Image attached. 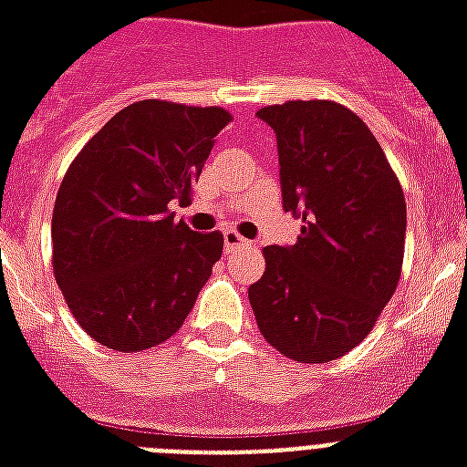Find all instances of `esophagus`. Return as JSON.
<instances>
[{
    "label": "esophagus",
    "mask_w": 467,
    "mask_h": 467,
    "mask_svg": "<svg viewBox=\"0 0 467 467\" xmlns=\"http://www.w3.org/2000/svg\"><path fill=\"white\" fill-rule=\"evenodd\" d=\"M223 237H225V254H234V252H240V249H247L252 247L249 244V240H244L237 230H225L223 233Z\"/></svg>",
    "instance_id": "obj_1"
}]
</instances>
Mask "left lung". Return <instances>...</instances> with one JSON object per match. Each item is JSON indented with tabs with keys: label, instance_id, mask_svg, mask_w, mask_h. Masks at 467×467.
I'll return each instance as SVG.
<instances>
[{
	"label": "left lung",
	"instance_id": "left-lung-1",
	"mask_svg": "<svg viewBox=\"0 0 467 467\" xmlns=\"http://www.w3.org/2000/svg\"><path fill=\"white\" fill-rule=\"evenodd\" d=\"M278 140L284 208L303 218L293 247H264L249 285L264 339L298 363L358 347L395 296L407 205L376 135L351 109L327 101L264 106Z\"/></svg>",
	"mask_w": 467,
	"mask_h": 467
}]
</instances>
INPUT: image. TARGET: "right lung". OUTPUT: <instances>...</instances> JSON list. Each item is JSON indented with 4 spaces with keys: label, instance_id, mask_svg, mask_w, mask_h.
<instances>
[{
    "label": "right lung",
    "instance_id": "add662e5",
    "mask_svg": "<svg viewBox=\"0 0 467 467\" xmlns=\"http://www.w3.org/2000/svg\"><path fill=\"white\" fill-rule=\"evenodd\" d=\"M233 120L220 106L145 99L120 109L62 179L53 208V271L91 339L133 354L179 332L223 254V234L193 233L171 205Z\"/></svg>",
    "mask_w": 467,
    "mask_h": 467
}]
</instances>
